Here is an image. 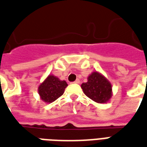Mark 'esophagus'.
I'll use <instances>...</instances> for the list:
<instances>
[{
    "mask_svg": "<svg viewBox=\"0 0 147 147\" xmlns=\"http://www.w3.org/2000/svg\"><path fill=\"white\" fill-rule=\"evenodd\" d=\"M73 83H80V80H76Z\"/></svg>",
    "mask_w": 147,
    "mask_h": 147,
    "instance_id": "esophagus-1",
    "label": "esophagus"
}]
</instances>
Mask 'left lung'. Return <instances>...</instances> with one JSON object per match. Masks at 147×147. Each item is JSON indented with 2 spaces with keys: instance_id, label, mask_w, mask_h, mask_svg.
<instances>
[{
  "instance_id": "1",
  "label": "left lung",
  "mask_w": 147,
  "mask_h": 147,
  "mask_svg": "<svg viewBox=\"0 0 147 147\" xmlns=\"http://www.w3.org/2000/svg\"><path fill=\"white\" fill-rule=\"evenodd\" d=\"M83 93L97 103H106L113 96L112 84L102 74L93 71L87 77V82L81 85Z\"/></svg>"
}]
</instances>
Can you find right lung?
Instances as JSON below:
<instances>
[{
	"label": "right lung",
	"mask_w": 147,
	"mask_h": 147,
	"mask_svg": "<svg viewBox=\"0 0 147 147\" xmlns=\"http://www.w3.org/2000/svg\"><path fill=\"white\" fill-rule=\"evenodd\" d=\"M67 86L66 81L61 80L53 75H49L38 86V91L41 100L46 103H52L64 94Z\"/></svg>",
	"instance_id": "add662e5"
}]
</instances>
